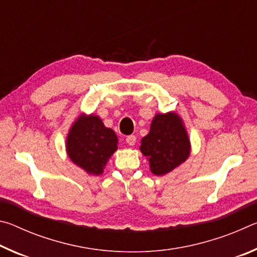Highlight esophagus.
I'll use <instances>...</instances> for the list:
<instances>
[{"label":"esophagus","instance_id":"1","mask_svg":"<svg viewBox=\"0 0 257 257\" xmlns=\"http://www.w3.org/2000/svg\"><path fill=\"white\" fill-rule=\"evenodd\" d=\"M125 142H127V144L129 146H134L135 144H136V137H135L134 135H130V136L125 138Z\"/></svg>","mask_w":257,"mask_h":257}]
</instances>
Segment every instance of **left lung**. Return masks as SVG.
<instances>
[{"label": "left lung", "mask_w": 257, "mask_h": 257, "mask_svg": "<svg viewBox=\"0 0 257 257\" xmlns=\"http://www.w3.org/2000/svg\"><path fill=\"white\" fill-rule=\"evenodd\" d=\"M139 150L155 176L167 175L184 163L190 155V141L179 114L173 111L156 113Z\"/></svg>", "instance_id": "left-lung-1"}]
</instances>
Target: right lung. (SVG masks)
<instances>
[{
    "label": "right lung",
    "mask_w": 257,
    "mask_h": 257,
    "mask_svg": "<svg viewBox=\"0 0 257 257\" xmlns=\"http://www.w3.org/2000/svg\"><path fill=\"white\" fill-rule=\"evenodd\" d=\"M66 150L69 159L88 175L99 176L118 150V137L95 114L81 113L69 129Z\"/></svg>",
    "instance_id": "1"
}]
</instances>
